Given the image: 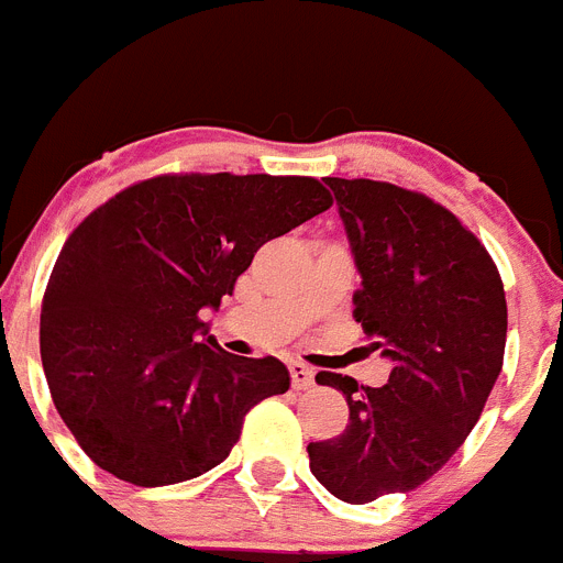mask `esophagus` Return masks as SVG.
Wrapping results in <instances>:
<instances>
[{
	"label": "esophagus",
	"mask_w": 563,
	"mask_h": 563,
	"mask_svg": "<svg viewBox=\"0 0 563 563\" xmlns=\"http://www.w3.org/2000/svg\"><path fill=\"white\" fill-rule=\"evenodd\" d=\"M289 375H291V386H295V389H309V386L314 384V372H311L306 363H291Z\"/></svg>",
	"instance_id": "34e87169"
}]
</instances>
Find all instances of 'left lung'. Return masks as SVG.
<instances>
[{"label": "left lung", "instance_id": "8db88e82", "mask_svg": "<svg viewBox=\"0 0 563 563\" xmlns=\"http://www.w3.org/2000/svg\"><path fill=\"white\" fill-rule=\"evenodd\" d=\"M346 225L361 289L354 320L391 361L389 384L346 395L338 438L309 443L311 475L346 504L409 493L466 441L504 366L507 297L493 257L450 209L377 179L325 177Z\"/></svg>", "mask_w": 563, "mask_h": 563}]
</instances>
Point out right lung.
Returning <instances> with one entry per match:
<instances>
[{
	"label": "right lung",
	"mask_w": 563,
	"mask_h": 563,
	"mask_svg": "<svg viewBox=\"0 0 563 563\" xmlns=\"http://www.w3.org/2000/svg\"><path fill=\"white\" fill-rule=\"evenodd\" d=\"M314 177L163 174L113 194L65 240L42 297L51 398L93 464L136 486L191 481L289 389L277 357L217 346L202 311L263 243L318 217Z\"/></svg>",
	"instance_id": "1"
}]
</instances>
